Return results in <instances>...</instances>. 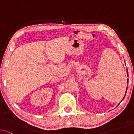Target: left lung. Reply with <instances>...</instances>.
I'll list each match as a JSON object with an SVG mask.
<instances>
[{
	"label": "left lung",
	"instance_id": "1",
	"mask_svg": "<svg viewBox=\"0 0 134 134\" xmlns=\"http://www.w3.org/2000/svg\"><path fill=\"white\" fill-rule=\"evenodd\" d=\"M127 75H128V72H127ZM127 83H128V80H127ZM126 92H127V90H126V93H125V95H126ZM125 95H124V97H125ZM124 98H123V99H122V100H123L124 99ZM122 100H121V101H122Z\"/></svg>",
	"mask_w": 134,
	"mask_h": 134
}]
</instances>
